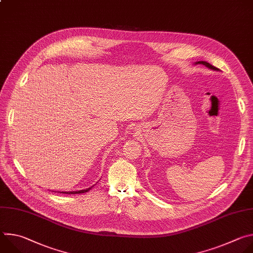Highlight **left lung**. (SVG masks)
Returning <instances> with one entry per match:
<instances>
[{
  "instance_id": "left-lung-1",
  "label": "left lung",
  "mask_w": 253,
  "mask_h": 253,
  "mask_svg": "<svg viewBox=\"0 0 253 253\" xmlns=\"http://www.w3.org/2000/svg\"><path fill=\"white\" fill-rule=\"evenodd\" d=\"M197 64H202V65H204L205 67H207V68H209V69H211V70H213V71H219V69H217L216 67L212 66L211 64H209V63H207V62H205V61H198V62L195 63V65H197Z\"/></svg>"
}]
</instances>
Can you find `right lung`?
I'll return each instance as SVG.
<instances>
[{
	"label": "right lung",
	"mask_w": 253,
	"mask_h": 253,
	"mask_svg": "<svg viewBox=\"0 0 253 253\" xmlns=\"http://www.w3.org/2000/svg\"><path fill=\"white\" fill-rule=\"evenodd\" d=\"M94 186V185H93ZM89 187L87 189H83V190H78V191H53V192H60V193H64V194H79V193H85V192H88L89 190L92 189V187Z\"/></svg>",
	"instance_id": "right-lung-1"
}]
</instances>
